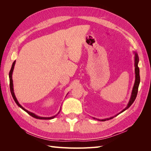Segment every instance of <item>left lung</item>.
<instances>
[{
	"label": "left lung",
	"instance_id": "1",
	"mask_svg": "<svg viewBox=\"0 0 151 151\" xmlns=\"http://www.w3.org/2000/svg\"><path fill=\"white\" fill-rule=\"evenodd\" d=\"M139 60L138 55L137 54V53H135V83H134V87H133V89H132V95H131V97H130V101H129V103H128V104H127V106L124 109H123V110L120 113H121L123 112L124 111H125L127 109L129 108L131 106V105L133 104V103L134 102L135 99V98L137 97V95L138 88H139V86L140 81V74H139V68L138 67ZM120 113H118V114H120ZM118 115H115V116H117ZM115 116H112V117H110V118H106V119H102V120L97 119V120H99V121L104 122V121L112 119V118H113ZM94 118V119H95V118Z\"/></svg>",
	"mask_w": 151,
	"mask_h": 151
}]
</instances>
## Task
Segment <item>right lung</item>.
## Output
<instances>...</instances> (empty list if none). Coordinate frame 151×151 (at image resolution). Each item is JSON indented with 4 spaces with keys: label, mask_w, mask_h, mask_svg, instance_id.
<instances>
[{
    "label": "right lung",
    "mask_w": 151,
    "mask_h": 151,
    "mask_svg": "<svg viewBox=\"0 0 151 151\" xmlns=\"http://www.w3.org/2000/svg\"><path fill=\"white\" fill-rule=\"evenodd\" d=\"M15 63H16V60L13 62V63H12V67H11V70H10V72H9V81H10V90H11V94H12V98H13V99H14V100L15 101V102H16V103L17 104V106H19V107H20L21 108H22V109H23L24 111H25L26 113H28L29 115H31V116H33V117H34V118H36V119H40V120H51V119H53V118H54L56 116H57V115H55V116H52V117H41V116H37V115H36L35 113H31V112H30V111H28L27 110V109H26L25 108H24L23 107H22L21 105L19 103V102L17 101V99H16V96H15V94H14V89H13V81H12V72H13V70H14V65H15ZM60 111V110L59 111V112ZM59 112L58 113V114L59 113ZM57 114V115H58Z\"/></svg>",
    "instance_id": "obj_1"
}]
</instances>
